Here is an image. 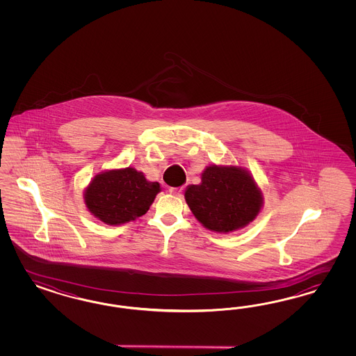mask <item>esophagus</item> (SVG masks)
Instances as JSON below:
<instances>
[{
  "instance_id": "esophagus-1",
  "label": "esophagus",
  "mask_w": 356,
  "mask_h": 356,
  "mask_svg": "<svg viewBox=\"0 0 356 356\" xmlns=\"http://www.w3.org/2000/svg\"><path fill=\"white\" fill-rule=\"evenodd\" d=\"M184 186H179V188H170V193L176 195V197H181L183 195Z\"/></svg>"
}]
</instances>
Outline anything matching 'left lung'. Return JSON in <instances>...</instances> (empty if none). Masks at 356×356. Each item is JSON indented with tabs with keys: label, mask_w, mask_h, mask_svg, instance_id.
Returning a JSON list of instances; mask_svg holds the SVG:
<instances>
[{
	"label": "left lung",
	"mask_w": 356,
	"mask_h": 356,
	"mask_svg": "<svg viewBox=\"0 0 356 356\" xmlns=\"http://www.w3.org/2000/svg\"><path fill=\"white\" fill-rule=\"evenodd\" d=\"M186 204L209 229L231 232L247 226L259 213L262 197L247 171L236 167H207L201 184L185 191Z\"/></svg>",
	"instance_id": "left-lung-1"
}]
</instances>
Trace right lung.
<instances>
[{"label":"right lung","instance_id":"right-lung-1","mask_svg":"<svg viewBox=\"0 0 356 356\" xmlns=\"http://www.w3.org/2000/svg\"><path fill=\"white\" fill-rule=\"evenodd\" d=\"M159 192V184L128 167L97 175L86 188L85 202L102 222L118 226L146 214Z\"/></svg>","mask_w":356,"mask_h":356}]
</instances>
